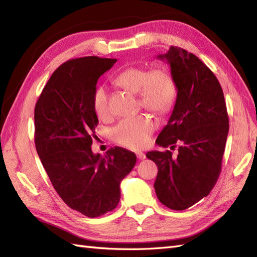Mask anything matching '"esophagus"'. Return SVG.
<instances>
[{
	"label": "esophagus",
	"mask_w": 257,
	"mask_h": 257,
	"mask_svg": "<svg viewBox=\"0 0 257 257\" xmlns=\"http://www.w3.org/2000/svg\"><path fill=\"white\" fill-rule=\"evenodd\" d=\"M137 158L139 160H144V159H146V155L144 154V152H137Z\"/></svg>",
	"instance_id": "34e87169"
}]
</instances>
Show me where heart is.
<instances>
[{
	"mask_svg": "<svg viewBox=\"0 0 257 257\" xmlns=\"http://www.w3.org/2000/svg\"><path fill=\"white\" fill-rule=\"evenodd\" d=\"M116 84L121 88L138 94L139 105L156 113H166L173 106L177 86L172 75L163 68L129 67L120 73ZM92 108L98 117L106 119L110 114L108 94L103 86H97L92 94ZM155 122L148 116L125 118L111 129V137L117 144L130 149H140L149 143Z\"/></svg>",
	"mask_w": 257,
	"mask_h": 257,
	"instance_id": "heart-1",
	"label": "heart"
}]
</instances>
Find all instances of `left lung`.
<instances>
[{
  "instance_id": "1",
  "label": "left lung",
  "mask_w": 257,
  "mask_h": 257,
  "mask_svg": "<svg viewBox=\"0 0 257 257\" xmlns=\"http://www.w3.org/2000/svg\"><path fill=\"white\" fill-rule=\"evenodd\" d=\"M158 58L166 59L177 86L171 117L156 143L174 149L149 151L158 167L155 190L171 210L182 211L209 195L219 179L228 134V116L219 80L206 65L177 46Z\"/></svg>"
}]
</instances>
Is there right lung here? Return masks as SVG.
I'll return each instance as SVG.
<instances>
[{"label":"right lung","instance_id":"right-lung-1","mask_svg":"<svg viewBox=\"0 0 257 257\" xmlns=\"http://www.w3.org/2000/svg\"><path fill=\"white\" fill-rule=\"evenodd\" d=\"M117 62L87 56L69 59L53 73L35 105V147L54 189L70 209L88 217L112 211L120 182L137 161L114 147L105 157L91 151L97 114L92 94L97 80Z\"/></svg>","mask_w":257,"mask_h":257}]
</instances>
